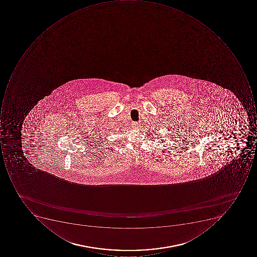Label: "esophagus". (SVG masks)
<instances>
[{
    "instance_id": "esophagus-1",
    "label": "esophagus",
    "mask_w": 257,
    "mask_h": 257,
    "mask_svg": "<svg viewBox=\"0 0 257 257\" xmlns=\"http://www.w3.org/2000/svg\"><path fill=\"white\" fill-rule=\"evenodd\" d=\"M138 126H139V123L138 122H134L132 123V127L135 128V129H138Z\"/></svg>"
}]
</instances>
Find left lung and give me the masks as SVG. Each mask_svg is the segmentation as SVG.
I'll return each mask as SVG.
<instances>
[{
	"label": "left lung",
	"mask_w": 257,
	"mask_h": 257,
	"mask_svg": "<svg viewBox=\"0 0 257 257\" xmlns=\"http://www.w3.org/2000/svg\"><path fill=\"white\" fill-rule=\"evenodd\" d=\"M160 138H162V137H158V139H160ZM161 141H164V140L161 139Z\"/></svg>",
	"instance_id": "left-lung-1"
}]
</instances>
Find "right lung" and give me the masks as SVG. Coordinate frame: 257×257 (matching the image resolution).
<instances>
[{
  "mask_svg": "<svg viewBox=\"0 0 257 257\" xmlns=\"http://www.w3.org/2000/svg\"><path fill=\"white\" fill-rule=\"evenodd\" d=\"M8 138H12V137H10L9 135V136L6 137V138H3V137H2V138H1V141H2V142L5 143V141H8ZM3 140L4 141V142L3 141ZM1 145H2V143H1ZM7 161V163H9V158H8Z\"/></svg>",
  "mask_w": 257,
  "mask_h": 257,
  "instance_id": "right-lung-1",
  "label": "right lung"
}]
</instances>
